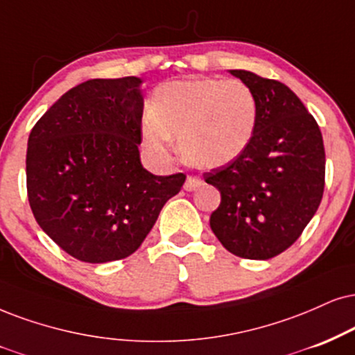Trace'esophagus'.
I'll return each instance as SVG.
<instances>
[{
  "label": "esophagus",
  "instance_id": "esophagus-1",
  "mask_svg": "<svg viewBox=\"0 0 355 355\" xmlns=\"http://www.w3.org/2000/svg\"><path fill=\"white\" fill-rule=\"evenodd\" d=\"M202 186V181H200L199 178H194V176H187V179H186V182H184V189L186 191H196V189H199V187Z\"/></svg>",
  "mask_w": 355,
  "mask_h": 355
}]
</instances>
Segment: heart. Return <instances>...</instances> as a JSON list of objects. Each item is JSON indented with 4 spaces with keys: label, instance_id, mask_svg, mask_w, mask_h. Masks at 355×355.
Listing matches in <instances>:
<instances>
[{
    "label": "heart",
    "instance_id": "obj_1",
    "mask_svg": "<svg viewBox=\"0 0 355 355\" xmlns=\"http://www.w3.org/2000/svg\"><path fill=\"white\" fill-rule=\"evenodd\" d=\"M258 102L242 80L191 77L155 90L141 123L143 139L164 153L171 138L187 164L216 169L242 156L255 135Z\"/></svg>",
    "mask_w": 355,
    "mask_h": 355
}]
</instances>
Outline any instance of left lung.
Here are the masks:
<instances>
[{
  "instance_id": "8db88e82",
  "label": "left lung",
  "mask_w": 355,
  "mask_h": 355,
  "mask_svg": "<svg viewBox=\"0 0 355 355\" xmlns=\"http://www.w3.org/2000/svg\"><path fill=\"white\" fill-rule=\"evenodd\" d=\"M255 94L258 121L248 148L232 163L205 173L220 191L211 229L234 255L268 260L291 247L324 192L321 130L295 92L248 71H230Z\"/></svg>"
}]
</instances>
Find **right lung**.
I'll list each match as a JSON object with an SVG mask.
<instances>
[{"instance_id":"right-lung-1","label":"right lung","mask_w":355,"mask_h":355,"mask_svg":"<svg viewBox=\"0 0 355 355\" xmlns=\"http://www.w3.org/2000/svg\"><path fill=\"white\" fill-rule=\"evenodd\" d=\"M141 78H92L31 130L26 182L41 229L69 255L107 263L137 252L186 174L143 168Z\"/></svg>"}]
</instances>
